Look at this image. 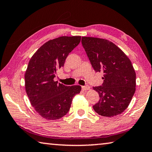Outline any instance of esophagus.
<instances>
[{"mask_svg": "<svg viewBox=\"0 0 152 152\" xmlns=\"http://www.w3.org/2000/svg\"><path fill=\"white\" fill-rule=\"evenodd\" d=\"M82 89H83V91H86L89 90V89H90V87H89V86H82Z\"/></svg>", "mask_w": 152, "mask_h": 152, "instance_id": "1", "label": "esophagus"}]
</instances>
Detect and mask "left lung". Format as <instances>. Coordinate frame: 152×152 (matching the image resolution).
<instances>
[{"mask_svg":"<svg viewBox=\"0 0 152 152\" xmlns=\"http://www.w3.org/2000/svg\"><path fill=\"white\" fill-rule=\"evenodd\" d=\"M82 44L95 71L104 74L102 86L93 87L100 97L94 110L105 117L120 114L129 106L136 89V74L131 60L107 40L83 37Z\"/></svg>","mask_w":152,"mask_h":152,"instance_id":"8db88e82","label":"left lung"}]
</instances>
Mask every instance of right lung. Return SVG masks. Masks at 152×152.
Here are the masks:
<instances>
[{"instance_id": "right-lung-1", "label": "right lung", "mask_w": 152, "mask_h": 152, "mask_svg": "<svg viewBox=\"0 0 152 152\" xmlns=\"http://www.w3.org/2000/svg\"><path fill=\"white\" fill-rule=\"evenodd\" d=\"M81 37H61L42 45L29 61L25 88L31 105L44 118L52 120L69 112L73 97L80 93L79 85L65 86L54 81L56 71L64 66L66 57L80 43Z\"/></svg>"}]
</instances>
